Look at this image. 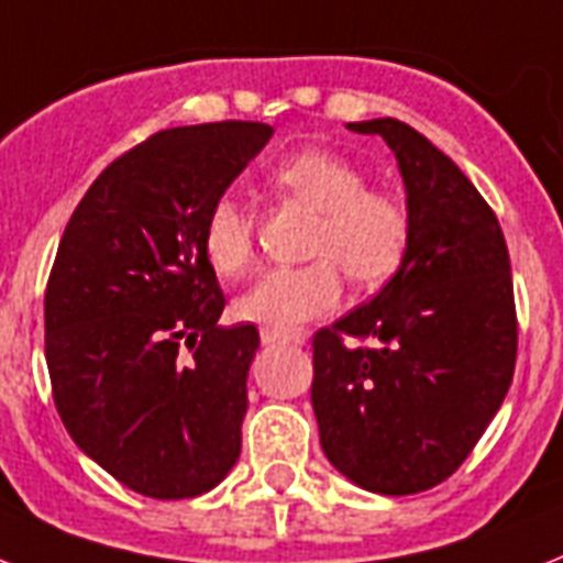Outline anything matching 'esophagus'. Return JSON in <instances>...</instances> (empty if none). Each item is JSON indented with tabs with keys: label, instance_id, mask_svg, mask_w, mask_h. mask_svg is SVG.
<instances>
[{
	"label": "esophagus",
	"instance_id": "esophagus-1",
	"mask_svg": "<svg viewBox=\"0 0 563 563\" xmlns=\"http://www.w3.org/2000/svg\"><path fill=\"white\" fill-rule=\"evenodd\" d=\"M260 341L266 346H277V344H303L306 338L297 335V332H277V329H260Z\"/></svg>",
	"mask_w": 563,
	"mask_h": 563
}]
</instances>
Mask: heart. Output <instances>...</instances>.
<instances>
[{"instance_id": "heart-1", "label": "heart", "mask_w": 563, "mask_h": 563, "mask_svg": "<svg viewBox=\"0 0 563 563\" xmlns=\"http://www.w3.org/2000/svg\"><path fill=\"white\" fill-rule=\"evenodd\" d=\"M283 199L318 213L306 257L312 263L274 268L236 297L240 321L266 329H295L335 309L341 274L355 289H382L401 268L413 240V219L390 190L369 187L367 176L327 150H306L272 173ZM202 251L219 277H240L254 260V222L234 196H219L202 225Z\"/></svg>"}]
</instances>
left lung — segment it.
Masks as SVG:
<instances>
[{
	"mask_svg": "<svg viewBox=\"0 0 563 563\" xmlns=\"http://www.w3.org/2000/svg\"><path fill=\"white\" fill-rule=\"evenodd\" d=\"M346 126L396 153L413 240L385 289L314 332L312 408L323 454L346 479L416 495L465 463L511 385L509 251L477 187L413 126Z\"/></svg>",
	"mask_w": 563,
	"mask_h": 563,
	"instance_id": "8db88e82",
	"label": "left lung"
}]
</instances>
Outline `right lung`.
I'll list each match as a JSON object with an SVG mask.
<instances>
[{
    "mask_svg": "<svg viewBox=\"0 0 563 563\" xmlns=\"http://www.w3.org/2000/svg\"><path fill=\"white\" fill-rule=\"evenodd\" d=\"M272 132H155L91 181L59 240L45 289L54 405L77 448L144 497L205 495L240 456L260 332L219 327L202 225Z\"/></svg>",
    "mask_w": 563,
    "mask_h": 563,
    "instance_id": "1",
    "label": "right lung"
}]
</instances>
